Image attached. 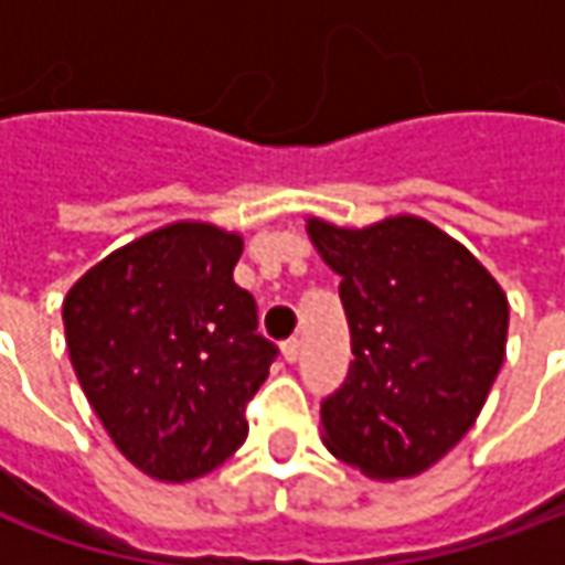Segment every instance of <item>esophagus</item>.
I'll return each mask as SVG.
<instances>
[{
	"instance_id": "obj_1",
	"label": "esophagus",
	"mask_w": 565,
	"mask_h": 565,
	"mask_svg": "<svg viewBox=\"0 0 565 565\" xmlns=\"http://www.w3.org/2000/svg\"><path fill=\"white\" fill-rule=\"evenodd\" d=\"M298 355H301V342L298 339H286L282 342V359L292 364V361H298Z\"/></svg>"
}]
</instances>
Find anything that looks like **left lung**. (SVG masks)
Returning <instances> with one entry per match:
<instances>
[{
    "label": "left lung",
    "instance_id": "obj_1",
    "mask_svg": "<svg viewBox=\"0 0 565 565\" xmlns=\"http://www.w3.org/2000/svg\"><path fill=\"white\" fill-rule=\"evenodd\" d=\"M337 273L355 361L320 408V437L371 481L440 462L481 415L507 355L510 301L449 232L415 213L361 228L305 220Z\"/></svg>",
    "mask_w": 565,
    "mask_h": 565
}]
</instances>
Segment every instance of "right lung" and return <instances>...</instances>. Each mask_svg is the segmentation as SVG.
Masks as SVG:
<instances>
[{
    "label": "right lung",
    "mask_w": 565,
    "mask_h": 565,
    "mask_svg": "<svg viewBox=\"0 0 565 565\" xmlns=\"http://www.w3.org/2000/svg\"><path fill=\"white\" fill-rule=\"evenodd\" d=\"M245 238L179 220L106 254L62 301L65 345L103 430L157 481H194L245 444L276 349L232 270Z\"/></svg>",
    "instance_id": "add662e5"
}]
</instances>
